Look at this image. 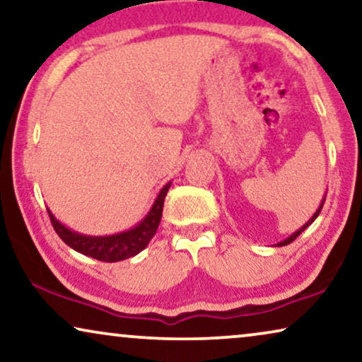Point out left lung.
I'll use <instances>...</instances> for the list:
<instances>
[{"label":"left lung","mask_w":362,"mask_h":362,"mask_svg":"<svg viewBox=\"0 0 362 362\" xmlns=\"http://www.w3.org/2000/svg\"><path fill=\"white\" fill-rule=\"evenodd\" d=\"M325 199H326V194L323 196V199H321V204L318 206V209H316V212H315V214L310 217V219H308V222H306V224H303V226H301L298 230H295V232H293V234H291V235H288V237H286V239H284V240H281V242H279V244H276V247H284V245H288V244H290V242H293V240L296 239V237H298V235L301 234V232H303V230L306 229V227H308V226H311V224H313V221L316 219V217H318V216H320V212H321V209H323Z\"/></svg>","instance_id":"8db88e82"}]
</instances>
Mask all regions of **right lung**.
Instances as JSON below:
<instances>
[{"label": "right lung", "mask_w": 362, "mask_h": 362, "mask_svg": "<svg viewBox=\"0 0 362 362\" xmlns=\"http://www.w3.org/2000/svg\"><path fill=\"white\" fill-rule=\"evenodd\" d=\"M170 187L171 181L166 182V185L161 187L155 202H153L151 209L148 211V214L143 217L135 227L123 232H117V234L112 235L81 234V232L69 229L67 226H64L61 221L56 219V216L52 214L49 207L47 212L57 235L61 237L71 249L78 252V254H83L102 262H120L140 254V252L150 244L153 235L156 234L158 226H160L163 216V204H165L166 192Z\"/></svg>", "instance_id": "obj_1"}]
</instances>
